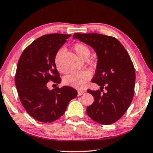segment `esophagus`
<instances>
[{"mask_svg": "<svg viewBox=\"0 0 153 153\" xmlns=\"http://www.w3.org/2000/svg\"><path fill=\"white\" fill-rule=\"evenodd\" d=\"M84 93V91H77V95H78V96H81L82 94H83Z\"/></svg>", "mask_w": 153, "mask_h": 153, "instance_id": "1", "label": "esophagus"}]
</instances>
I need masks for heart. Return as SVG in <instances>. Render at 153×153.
Returning <instances> with one entry per match:
<instances>
[{
  "label": "heart",
  "mask_w": 153,
  "mask_h": 153,
  "mask_svg": "<svg viewBox=\"0 0 153 153\" xmlns=\"http://www.w3.org/2000/svg\"><path fill=\"white\" fill-rule=\"evenodd\" d=\"M74 50L76 54L83 60L88 59L91 54V50L86 45L81 43H77L74 45ZM65 50L60 49L55 55L54 62L57 69L59 71L65 72L62 63V56L64 54ZM91 73L88 70H82L79 71H74L68 75L64 78V83L78 89L83 88L86 85L87 82L91 78Z\"/></svg>",
  "instance_id": "heart-1"
}]
</instances>
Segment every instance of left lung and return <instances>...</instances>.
Returning <instances> with one entry per match:
<instances>
[{
  "mask_svg": "<svg viewBox=\"0 0 153 153\" xmlns=\"http://www.w3.org/2000/svg\"><path fill=\"white\" fill-rule=\"evenodd\" d=\"M73 38L93 48L98 58L92 82L100 90L87 91L94 101L87 107V114L99 124L114 123L127 111L134 94L135 71L129 55L122 43L111 36L75 33ZM104 88L106 91L103 93Z\"/></svg>",
  "mask_w": 153,
  "mask_h": 153,
  "instance_id": "obj_1",
  "label": "left lung"
}]
</instances>
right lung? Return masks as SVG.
Segmentation results:
<instances>
[{
    "label": "right lung",
    "instance_id": "1",
    "mask_svg": "<svg viewBox=\"0 0 153 153\" xmlns=\"http://www.w3.org/2000/svg\"><path fill=\"white\" fill-rule=\"evenodd\" d=\"M71 35L49 34L39 37L21 54L15 76L19 98L28 114L39 122L52 123L64 114L77 92L71 86L50 90L47 83L61 82L55 65L56 52Z\"/></svg>",
    "mask_w": 153,
    "mask_h": 153
}]
</instances>
